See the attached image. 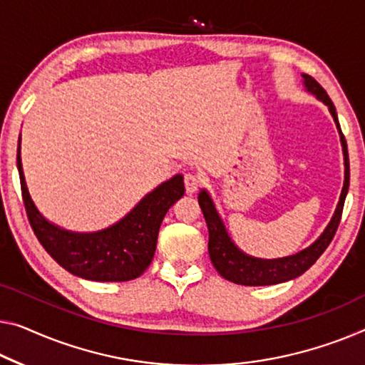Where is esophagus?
Returning a JSON list of instances; mask_svg holds the SVG:
<instances>
[{
  "label": "esophagus",
  "instance_id": "1",
  "mask_svg": "<svg viewBox=\"0 0 365 365\" xmlns=\"http://www.w3.org/2000/svg\"><path fill=\"white\" fill-rule=\"evenodd\" d=\"M183 182H185V190H187V193L192 195L197 192L203 180H201V177L197 175V173H187L183 178Z\"/></svg>",
  "mask_w": 365,
  "mask_h": 365
}]
</instances>
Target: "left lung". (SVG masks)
I'll return each instance as SVG.
<instances>
[{
  "instance_id": "1",
  "label": "left lung",
  "mask_w": 365,
  "mask_h": 365,
  "mask_svg": "<svg viewBox=\"0 0 365 365\" xmlns=\"http://www.w3.org/2000/svg\"><path fill=\"white\" fill-rule=\"evenodd\" d=\"M302 77L307 91L317 96L318 100H322L324 105L329 108L331 116H333L336 128L339 130L342 154H344V185H342L339 203L336 206L334 215L331 217L329 225L326 226L323 235L319 236L312 246L293 255H288V257L257 259L252 257V255L244 254L241 249L232 242V239L227 235L225 227V222H222L221 216L217 215L213 200H211L206 190H201L198 195V203L201 211H203L206 225H208V252L211 264L215 265L217 274L225 277L226 280L235 282L237 285L262 287L282 284V282L297 279V277H300L303 272H307L314 262H317L319 255L326 251V247H328L329 242L333 241L336 231H338L342 208H344V200L347 190H349V155H347V144L339 126L338 113H336V108L328 93H326L323 86L313 77L304 73Z\"/></svg>"
}]
</instances>
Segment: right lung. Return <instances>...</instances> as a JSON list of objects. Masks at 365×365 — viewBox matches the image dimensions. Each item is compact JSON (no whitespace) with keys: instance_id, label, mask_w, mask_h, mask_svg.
<instances>
[{"instance_id":"obj_1","label":"right lung","mask_w":365,"mask_h":365,"mask_svg":"<svg viewBox=\"0 0 365 365\" xmlns=\"http://www.w3.org/2000/svg\"><path fill=\"white\" fill-rule=\"evenodd\" d=\"M16 160L27 220L36 237L58 265L86 280L126 282L143 275L154 257L162 220L185 193L183 175L178 173L145 195L116 225L96 232H73L47 221L31 200L21 164V135Z\"/></svg>"}]
</instances>
